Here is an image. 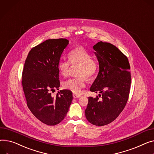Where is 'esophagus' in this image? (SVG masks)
<instances>
[{
    "label": "esophagus",
    "instance_id": "obj_1",
    "mask_svg": "<svg viewBox=\"0 0 154 154\" xmlns=\"http://www.w3.org/2000/svg\"><path fill=\"white\" fill-rule=\"evenodd\" d=\"M80 97V95H79L75 94H73V98H79Z\"/></svg>",
    "mask_w": 154,
    "mask_h": 154
}]
</instances>
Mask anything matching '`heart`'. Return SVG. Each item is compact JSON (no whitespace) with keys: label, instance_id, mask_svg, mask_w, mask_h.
Wrapping results in <instances>:
<instances>
[{"label":"heart","instance_id":"b5f03b06","mask_svg":"<svg viewBox=\"0 0 154 154\" xmlns=\"http://www.w3.org/2000/svg\"><path fill=\"white\" fill-rule=\"evenodd\" d=\"M69 57L70 61L66 59H60L59 61L57 68L59 73L66 76L69 74L71 64H80L78 74L80 77L66 80L63 82V86L74 94H80L82 88L85 86L87 78L85 76L91 79L95 76L98 71V64L95 60L91 58L92 55L89 51L81 46L72 49L69 54Z\"/></svg>","mask_w":154,"mask_h":154}]
</instances>
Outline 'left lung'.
I'll return each mask as SVG.
<instances>
[{
  "mask_svg": "<svg viewBox=\"0 0 154 154\" xmlns=\"http://www.w3.org/2000/svg\"><path fill=\"white\" fill-rule=\"evenodd\" d=\"M99 63V72L90 90L99 92L96 98L88 97L85 111L91 124L101 126L115 120L128 101L131 77L128 57L109 43L100 42L93 47Z\"/></svg>",
  "mask_w": 154,
  "mask_h": 154,
  "instance_id": "left-lung-1",
  "label": "left lung"
}]
</instances>
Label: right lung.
I'll return each instance as SVG.
<instances>
[{"mask_svg":"<svg viewBox=\"0 0 154 154\" xmlns=\"http://www.w3.org/2000/svg\"><path fill=\"white\" fill-rule=\"evenodd\" d=\"M69 41L64 38L47 39L30 50L22 72V86L27 106L33 115L49 126H54L66 117L72 101V91L59 90L57 64Z\"/></svg>","mask_w":154,"mask_h":154,"instance_id":"obj_1","label":"right lung"}]
</instances>
